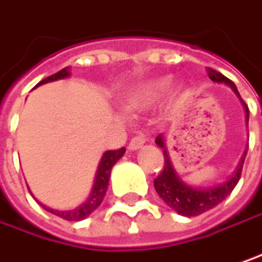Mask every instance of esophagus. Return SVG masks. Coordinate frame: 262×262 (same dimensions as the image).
Returning <instances> with one entry per match:
<instances>
[{
	"instance_id": "esophagus-1",
	"label": "esophagus",
	"mask_w": 262,
	"mask_h": 262,
	"mask_svg": "<svg viewBox=\"0 0 262 262\" xmlns=\"http://www.w3.org/2000/svg\"><path fill=\"white\" fill-rule=\"evenodd\" d=\"M145 142H146L145 135H138V136H135V138L130 141V144H129V149H139V148L144 145Z\"/></svg>"
}]
</instances>
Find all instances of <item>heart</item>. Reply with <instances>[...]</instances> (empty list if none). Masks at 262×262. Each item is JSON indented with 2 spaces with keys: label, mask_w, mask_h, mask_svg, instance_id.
<instances>
[{
  "label": "heart",
  "mask_w": 262,
  "mask_h": 262,
  "mask_svg": "<svg viewBox=\"0 0 262 262\" xmlns=\"http://www.w3.org/2000/svg\"><path fill=\"white\" fill-rule=\"evenodd\" d=\"M169 89H170L169 78H160V80L139 85L127 96V103L130 106H145L160 99Z\"/></svg>",
  "instance_id": "obj_1"
}]
</instances>
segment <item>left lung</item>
<instances>
[{
    "mask_svg": "<svg viewBox=\"0 0 262 262\" xmlns=\"http://www.w3.org/2000/svg\"><path fill=\"white\" fill-rule=\"evenodd\" d=\"M208 72L209 78L212 81L225 83L238 95L236 84L231 80H228L225 75H223L221 72L212 70V68H208ZM245 110H246V121H248L249 120V108L246 103H245ZM156 142H157V145L163 148L164 166H163L162 173L154 179V188L167 206H170L175 212H178L179 215H184V216H197V215H202L203 212H208L209 209L220 205L224 199L234 190V187L237 185L238 179H240V175H242L243 163H245L246 151H248V149L245 151L234 175L227 182H224L218 187H213V188H192L190 185H185L175 173V170L170 164V160H169L167 151H166L164 144H163L162 136H157Z\"/></svg>",
    "mask_w": 262,
    "mask_h": 262,
    "instance_id": "left-lung-1",
    "label": "left lung"
}]
</instances>
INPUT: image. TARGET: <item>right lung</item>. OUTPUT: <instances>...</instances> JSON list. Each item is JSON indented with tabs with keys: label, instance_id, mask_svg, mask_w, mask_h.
Masks as SVG:
<instances>
[{
	"label": "right lung",
	"instance_id": "right-lung-1",
	"mask_svg": "<svg viewBox=\"0 0 262 262\" xmlns=\"http://www.w3.org/2000/svg\"><path fill=\"white\" fill-rule=\"evenodd\" d=\"M70 68H63L59 72H56L53 75L41 80L38 84H44V83H49V81H54V80H59V78H65L70 75ZM126 152V148H118V149H110L103 154L102 160L99 163V169H98V173H96V181H95V187L92 190V194L89 197V200L83 203L81 206H78L77 209H72V210H53L50 208H42L49 212L54 213L56 216H60L62 220H67V221H81L84 220L85 216H89L95 209L99 208V205L102 203L106 190H108V184H110V177H111V169L113 166L116 164L118 159L123 157V154Z\"/></svg>",
	"mask_w": 262,
	"mask_h": 262
}]
</instances>
